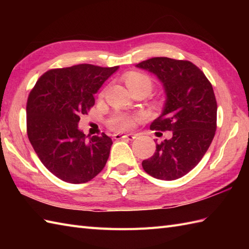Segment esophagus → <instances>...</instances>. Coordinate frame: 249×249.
<instances>
[{
	"mask_svg": "<svg viewBox=\"0 0 249 249\" xmlns=\"http://www.w3.org/2000/svg\"><path fill=\"white\" fill-rule=\"evenodd\" d=\"M115 139H127V140H134L136 138V135L134 134H115Z\"/></svg>",
	"mask_w": 249,
	"mask_h": 249,
	"instance_id": "1",
	"label": "esophagus"
}]
</instances>
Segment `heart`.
Here are the masks:
<instances>
[{
  "instance_id": "1",
  "label": "heart",
  "mask_w": 249,
  "mask_h": 249,
  "mask_svg": "<svg viewBox=\"0 0 249 249\" xmlns=\"http://www.w3.org/2000/svg\"><path fill=\"white\" fill-rule=\"evenodd\" d=\"M125 82L127 87L134 93L142 92L145 95L149 94L154 88V80L153 78L145 72L133 71L125 75ZM137 116L128 115L125 113H116L112 115L109 120V126L116 129H128L134 125Z\"/></svg>"
}]
</instances>
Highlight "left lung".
Masks as SVG:
<instances>
[{
	"label": "left lung",
	"instance_id": "obj_1",
	"mask_svg": "<svg viewBox=\"0 0 249 249\" xmlns=\"http://www.w3.org/2000/svg\"><path fill=\"white\" fill-rule=\"evenodd\" d=\"M158 77L167 100L152 130L171 131V138L156 143L152 157L142 161L144 171L158 179L173 181L198 165L217 127V103L213 87L194 63L152 57L136 65Z\"/></svg>",
	"mask_w": 249,
	"mask_h": 249
}]
</instances>
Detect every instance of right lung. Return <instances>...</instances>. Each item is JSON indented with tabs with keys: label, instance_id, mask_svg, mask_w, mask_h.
<instances>
[{
	"label": "right lung",
	"instance_id": "right-lung-1",
	"mask_svg": "<svg viewBox=\"0 0 249 249\" xmlns=\"http://www.w3.org/2000/svg\"><path fill=\"white\" fill-rule=\"evenodd\" d=\"M119 66L79 64L46 71L26 103V133L43 165L67 183L91 181L103 170L112 140L78 129L82 114L95 104L94 94Z\"/></svg>",
	"mask_w": 249,
	"mask_h": 249
}]
</instances>
